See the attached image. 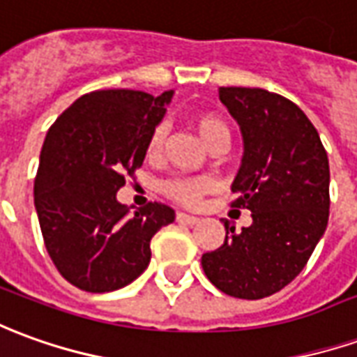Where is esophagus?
I'll return each mask as SVG.
<instances>
[{"label":"esophagus","instance_id":"34e87169","mask_svg":"<svg viewBox=\"0 0 357 357\" xmlns=\"http://www.w3.org/2000/svg\"><path fill=\"white\" fill-rule=\"evenodd\" d=\"M176 220L185 222V224H197V222H199V218H197V216H193V214L178 213V214H176Z\"/></svg>","mask_w":357,"mask_h":357}]
</instances>
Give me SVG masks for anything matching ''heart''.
Returning <instances> with one entry per match:
<instances>
[{
  "instance_id": "heart-1",
  "label": "heart",
  "mask_w": 357,
  "mask_h": 357,
  "mask_svg": "<svg viewBox=\"0 0 357 357\" xmlns=\"http://www.w3.org/2000/svg\"><path fill=\"white\" fill-rule=\"evenodd\" d=\"M193 127L197 133L201 135L206 146H213L218 141H226L230 139V127L228 123L220 119L214 114H197L193 118ZM164 139H166V129L162 126L154 127L153 133L146 141V156H158L164 146ZM214 181L211 178H185V179H172L164 185V193L178 201L181 204H199V201L206 195L208 191H213Z\"/></svg>"
}]
</instances>
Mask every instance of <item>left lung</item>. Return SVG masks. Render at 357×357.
<instances>
[{
  "label": "left lung",
  "mask_w": 357,
  "mask_h": 357,
  "mask_svg": "<svg viewBox=\"0 0 357 357\" xmlns=\"http://www.w3.org/2000/svg\"><path fill=\"white\" fill-rule=\"evenodd\" d=\"M220 100L239 123L243 158L231 208L251 211L253 224L204 253L206 278L224 294L261 300L280 291L307 265L328 224V158L317 129L276 92L222 86Z\"/></svg>",
  "instance_id": "1"
}]
</instances>
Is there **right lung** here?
<instances>
[{"instance_id":"obj_1","label":"right lung","mask_w":357,"mask_h":357,"mask_svg":"<svg viewBox=\"0 0 357 357\" xmlns=\"http://www.w3.org/2000/svg\"><path fill=\"white\" fill-rule=\"evenodd\" d=\"M172 91H94L50 127L34 179V206L50 259L67 282L102 294L131 284L151 263V239L176 218L149 203L129 214L116 193L143 166L146 141Z\"/></svg>"}]
</instances>
